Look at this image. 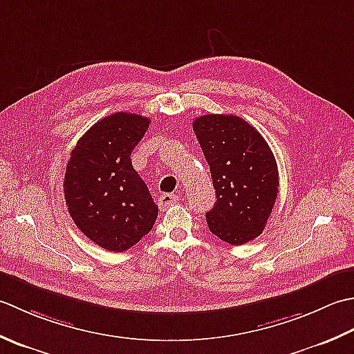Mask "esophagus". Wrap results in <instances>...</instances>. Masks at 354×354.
<instances>
[{"mask_svg":"<svg viewBox=\"0 0 354 354\" xmlns=\"http://www.w3.org/2000/svg\"><path fill=\"white\" fill-rule=\"evenodd\" d=\"M178 201V197L174 196V194H162L160 197H158V206L160 209H167L172 205H176Z\"/></svg>","mask_w":354,"mask_h":354,"instance_id":"obj_1","label":"esophagus"}]
</instances>
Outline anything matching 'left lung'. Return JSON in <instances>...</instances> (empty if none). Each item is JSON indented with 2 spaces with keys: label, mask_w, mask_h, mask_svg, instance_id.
Wrapping results in <instances>:
<instances>
[{
  "label": "left lung",
  "mask_w": 354,
  "mask_h": 354,
  "mask_svg": "<svg viewBox=\"0 0 354 354\" xmlns=\"http://www.w3.org/2000/svg\"><path fill=\"white\" fill-rule=\"evenodd\" d=\"M217 201L209 230L234 246L263 232L278 196V167L268 142L234 114H205L192 122Z\"/></svg>",
  "instance_id": "left-lung-1"
}]
</instances>
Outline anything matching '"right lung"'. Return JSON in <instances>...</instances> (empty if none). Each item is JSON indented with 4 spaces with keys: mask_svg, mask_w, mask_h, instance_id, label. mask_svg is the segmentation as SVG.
<instances>
[{
    "mask_svg": "<svg viewBox=\"0 0 354 354\" xmlns=\"http://www.w3.org/2000/svg\"><path fill=\"white\" fill-rule=\"evenodd\" d=\"M134 113L97 120L70 154L64 196L81 232L97 246L124 252L153 229L158 207L131 163V153L149 127Z\"/></svg>",
    "mask_w": 354,
    "mask_h": 354,
    "instance_id": "obj_1",
    "label": "right lung"
}]
</instances>
